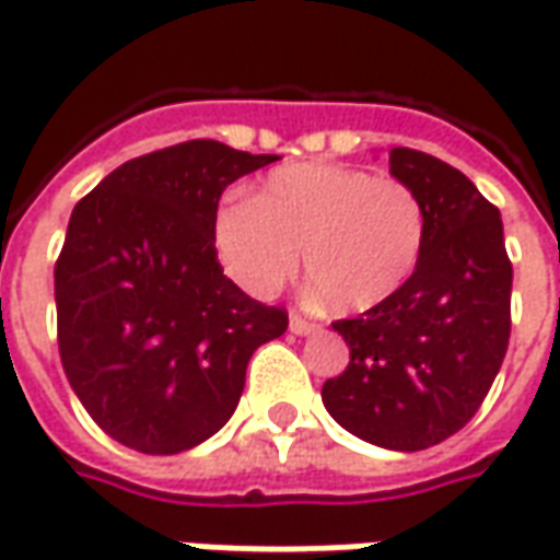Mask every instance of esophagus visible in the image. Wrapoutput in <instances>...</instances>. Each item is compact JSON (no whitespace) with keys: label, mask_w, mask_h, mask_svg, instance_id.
<instances>
[{"label":"esophagus","mask_w":560,"mask_h":560,"mask_svg":"<svg viewBox=\"0 0 560 560\" xmlns=\"http://www.w3.org/2000/svg\"><path fill=\"white\" fill-rule=\"evenodd\" d=\"M289 331H292V335H313V331H316V323L304 319L299 313H292V316H289Z\"/></svg>","instance_id":"1"}]
</instances>
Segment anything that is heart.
Instances as JSON below:
<instances>
[{
	"label": "heart",
	"instance_id": "b5f03b06",
	"mask_svg": "<svg viewBox=\"0 0 560 560\" xmlns=\"http://www.w3.org/2000/svg\"><path fill=\"white\" fill-rule=\"evenodd\" d=\"M213 244L237 287L268 299L304 271L328 307L364 313L398 292L425 247V208L410 186L337 162H299L232 198L213 217Z\"/></svg>",
	"mask_w": 560,
	"mask_h": 560
}]
</instances>
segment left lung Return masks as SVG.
Segmentation results:
<instances>
[{
	"instance_id": "left-lung-1",
	"label": "left lung",
	"mask_w": 560,
	"mask_h": 560,
	"mask_svg": "<svg viewBox=\"0 0 560 560\" xmlns=\"http://www.w3.org/2000/svg\"><path fill=\"white\" fill-rule=\"evenodd\" d=\"M388 172L425 208V247L392 299L335 323L350 364L325 380L323 404L355 438L419 452L462 431L489 395L510 343L513 265L501 210L458 168L392 147Z\"/></svg>"
}]
</instances>
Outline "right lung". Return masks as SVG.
Segmentation results:
<instances>
[{"instance_id": "add662e5", "label": "right lung", "mask_w": 560, "mask_h": 560, "mask_svg": "<svg viewBox=\"0 0 560 560\" xmlns=\"http://www.w3.org/2000/svg\"><path fill=\"white\" fill-rule=\"evenodd\" d=\"M220 141L122 162L71 210L54 268L62 371L108 438L177 455L235 413L247 362L287 331L217 259L213 217L237 177L271 165Z\"/></svg>"}]
</instances>
